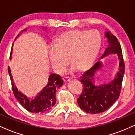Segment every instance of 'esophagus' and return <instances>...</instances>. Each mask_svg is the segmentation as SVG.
Returning <instances> with one entry per match:
<instances>
[{
    "label": "esophagus",
    "instance_id": "esophagus-1",
    "mask_svg": "<svg viewBox=\"0 0 135 135\" xmlns=\"http://www.w3.org/2000/svg\"><path fill=\"white\" fill-rule=\"evenodd\" d=\"M63 81H64V83H68V81H70V79H69V77H67V76H66V77L63 78Z\"/></svg>",
    "mask_w": 135,
    "mask_h": 135
}]
</instances>
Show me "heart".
<instances>
[{"mask_svg":"<svg viewBox=\"0 0 135 135\" xmlns=\"http://www.w3.org/2000/svg\"><path fill=\"white\" fill-rule=\"evenodd\" d=\"M102 38L97 31L72 30L61 34L49 51L51 64L58 73H62L68 64L78 71L89 69L100 50Z\"/></svg>","mask_w":135,"mask_h":135,"instance_id":"1","label":"heart"}]
</instances>
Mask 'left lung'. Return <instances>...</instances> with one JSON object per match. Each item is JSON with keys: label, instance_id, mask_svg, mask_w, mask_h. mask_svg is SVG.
Instances as JSON below:
<instances>
[{"label": "left lung", "instance_id": "left-lung-1", "mask_svg": "<svg viewBox=\"0 0 135 135\" xmlns=\"http://www.w3.org/2000/svg\"><path fill=\"white\" fill-rule=\"evenodd\" d=\"M105 36L108 39L109 46L101 57L113 53L117 54L119 59V71L110 83L94 86V74L101 67V63L97 62L80 78L83 89L77 101L81 109L88 113H100L106 111L116 102L121 93L124 74V62L121 45L111 32H106Z\"/></svg>", "mask_w": 135, "mask_h": 135}]
</instances>
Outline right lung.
<instances>
[{"mask_svg":"<svg viewBox=\"0 0 135 135\" xmlns=\"http://www.w3.org/2000/svg\"><path fill=\"white\" fill-rule=\"evenodd\" d=\"M24 31H26V29ZM19 36V34L17 36V37ZM11 57L10 56V58ZM8 72L11 81L12 89L14 96L26 110L34 113H43L52 109V106L56 102V89L61 87L63 84V80L59 74H51L48 79L47 86L34 99H31L17 90L16 86L13 81L11 71L9 67H8Z\"/></svg>","mask_w":135,"mask_h":135,"instance_id":"right-lung-1","label":"right lung"}]
</instances>
